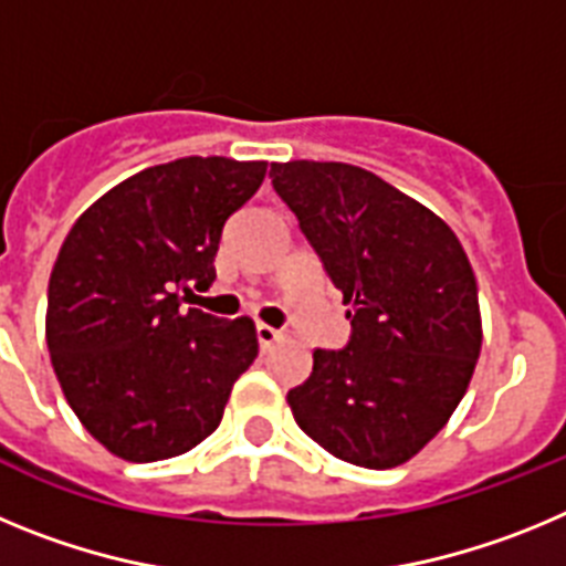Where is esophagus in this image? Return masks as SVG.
<instances>
[{"label":"esophagus","instance_id":"34e87169","mask_svg":"<svg viewBox=\"0 0 566 566\" xmlns=\"http://www.w3.org/2000/svg\"><path fill=\"white\" fill-rule=\"evenodd\" d=\"M254 334H258V343H260V348H269V345H272L274 339L280 337V332H277V328L266 326V323H258V326H254Z\"/></svg>","mask_w":566,"mask_h":566}]
</instances>
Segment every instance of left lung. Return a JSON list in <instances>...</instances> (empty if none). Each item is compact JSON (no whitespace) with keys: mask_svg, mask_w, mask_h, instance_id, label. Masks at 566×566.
Here are the masks:
<instances>
[{"mask_svg":"<svg viewBox=\"0 0 566 566\" xmlns=\"http://www.w3.org/2000/svg\"><path fill=\"white\" fill-rule=\"evenodd\" d=\"M269 178L352 319L348 345L317 348L289 391L294 422L343 462L397 468L448 424L482 352L468 254L439 214L363 167L289 161Z\"/></svg>","mask_w":566,"mask_h":566,"instance_id":"obj_1","label":"left lung"}]
</instances>
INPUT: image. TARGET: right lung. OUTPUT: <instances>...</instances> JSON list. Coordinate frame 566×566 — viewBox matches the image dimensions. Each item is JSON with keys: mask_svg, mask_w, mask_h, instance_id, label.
<instances>
[{"mask_svg": "<svg viewBox=\"0 0 566 566\" xmlns=\"http://www.w3.org/2000/svg\"><path fill=\"white\" fill-rule=\"evenodd\" d=\"M266 161L189 155L142 169L73 223L48 286L50 363L93 439L127 462L181 457L221 424L258 357L249 317L184 308Z\"/></svg>", "mask_w": 566, "mask_h": 566, "instance_id": "right-lung-1", "label": "right lung"}]
</instances>
